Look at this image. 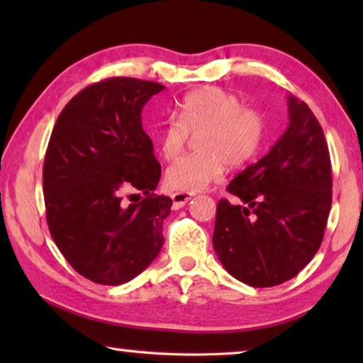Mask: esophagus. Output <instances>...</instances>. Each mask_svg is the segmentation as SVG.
<instances>
[{
    "label": "esophagus",
    "mask_w": 363,
    "mask_h": 363,
    "mask_svg": "<svg viewBox=\"0 0 363 363\" xmlns=\"http://www.w3.org/2000/svg\"><path fill=\"white\" fill-rule=\"evenodd\" d=\"M171 199H173L174 208H182L190 199H192V195L186 194V192H176V194L171 195Z\"/></svg>",
    "instance_id": "1"
}]
</instances>
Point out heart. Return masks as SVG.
<instances>
[{"instance_id":"heart-1","label":"heart","mask_w":363,"mask_h":363,"mask_svg":"<svg viewBox=\"0 0 363 363\" xmlns=\"http://www.w3.org/2000/svg\"><path fill=\"white\" fill-rule=\"evenodd\" d=\"M266 123L256 108L243 107L235 94L220 88H203L184 97L177 120L160 128L157 147L164 160L181 155L189 133H201L196 140L200 153L179 158L164 173V186L195 194L218 182L224 163L242 167L261 149Z\"/></svg>"}]
</instances>
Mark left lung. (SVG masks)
<instances>
[{
    "mask_svg": "<svg viewBox=\"0 0 363 363\" xmlns=\"http://www.w3.org/2000/svg\"><path fill=\"white\" fill-rule=\"evenodd\" d=\"M288 128L266 157L227 186L240 203L220 199L213 247L232 277L250 286L284 284L320 248L331 208V162L320 123L288 96Z\"/></svg>",
    "mask_w": 363,
    "mask_h": 363,
    "instance_id": "left-lung-1",
    "label": "left lung"
}]
</instances>
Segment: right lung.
<instances>
[{"mask_svg": "<svg viewBox=\"0 0 363 363\" xmlns=\"http://www.w3.org/2000/svg\"><path fill=\"white\" fill-rule=\"evenodd\" d=\"M164 86L115 77L67 104L49 139L43 192L57 248L79 275L101 285L133 280L163 247L173 200L155 195L162 167L140 112ZM145 199L128 206L126 189Z\"/></svg>", "mask_w": 363, "mask_h": 363, "instance_id": "add662e5", "label": "right lung"}]
</instances>
